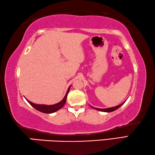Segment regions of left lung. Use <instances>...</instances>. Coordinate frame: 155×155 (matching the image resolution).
Listing matches in <instances>:
<instances>
[{"mask_svg":"<svg viewBox=\"0 0 155 155\" xmlns=\"http://www.w3.org/2000/svg\"><path fill=\"white\" fill-rule=\"evenodd\" d=\"M126 102V101H125L124 102H123L122 104H121L119 105H117V106L115 107H109V108H105V109H101V108H97V107H93V108H94L95 110H99V111H101V112H113L114 111V110H116L117 109L119 108L121 106V105L124 104V103Z\"/></svg>","mask_w":155,"mask_h":155,"instance_id":"obj_1","label":"left lung"}]
</instances>
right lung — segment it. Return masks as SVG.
Segmentation results:
<instances>
[{"instance_id":"add662e5","label":"right lung","mask_w":155,"mask_h":155,"mask_svg":"<svg viewBox=\"0 0 155 155\" xmlns=\"http://www.w3.org/2000/svg\"><path fill=\"white\" fill-rule=\"evenodd\" d=\"M70 86H71V85H70ZM70 86L68 87L67 93H66V94L64 97V98L63 99V100L61 101H60L59 103H58V104H56L54 105H48L35 104H33V103H31V101H28V99H26V100L28 101L29 104H30L31 106L34 107V108H35L36 110H38L39 112L46 113V114H50V113H53V112H56L57 110H60L61 108H62V107H63V105H65V102H66V99H67V96H68L69 91H70Z\"/></svg>"}]
</instances>
